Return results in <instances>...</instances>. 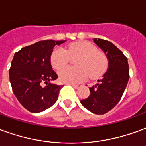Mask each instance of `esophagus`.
<instances>
[{"label": "esophagus", "instance_id": "obj_1", "mask_svg": "<svg viewBox=\"0 0 146 146\" xmlns=\"http://www.w3.org/2000/svg\"><path fill=\"white\" fill-rule=\"evenodd\" d=\"M70 85H72L74 88H76V89H77V88H79L80 87V85H78V84H70Z\"/></svg>", "mask_w": 146, "mask_h": 146}]
</instances>
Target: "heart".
Masks as SVG:
<instances>
[{
    "instance_id": "heart-1",
    "label": "heart",
    "mask_w": 146,
    "mask_h": 146,
    "mask_svg": "<svg viewBox=\"0 0 146 146\" xmlns=\"http://www.w3.org/2000/svg\"><path fill=\"white\" fill-rule=\"evenodd\" d=\"M78 58L75 68L61 69L69 61L70 57ZM52 68L58 72L59 80L63 83H81L90 76L97 79L103 76L108 68L109 62L104 52L90 42L81 41L70 45L66 50L61 47L54 49L50 55Z\"/></svg>"
}]
</instances>
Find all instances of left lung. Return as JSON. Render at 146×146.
<instances>
[{"label":"left lung","mask_w":146,"mask_h":146,"mask_svg":"<svg viewBox=\"0 0 146 146\" xmlns=\"http://www.w3.org/2000/svg\"><path fill=\"white\" fill-rule=\"evenodd\" d=\"M94 42L104 51L109 61L108 69L98 84L89 88L90 95L80 103L96 115H104L115 107L123 96L130 78L127 58L111 42L95 38Z\"/></svg>","instance_id":"8db88e82"}]
</instances>
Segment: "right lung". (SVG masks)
Segmentation results:
<instances>
[{
    "label": "right lung",
    "instance_id": "1",
    "mask_svg": "<svg viewBox=\"0 0 146 146\" xmlns=\"http://www.w3.org/2000/svg\"><path fill=\"white\" fill-rule=\"evenodd\" d=\"M65 41L43 40L16 52L9 69V80L18 101L32 113L43 111L57 101L63 87L50 81L58 79L50 55L55 45Z\"/></svg>",
    "mask_w": 146,
    "mask_h": 146
}]
</instances>
